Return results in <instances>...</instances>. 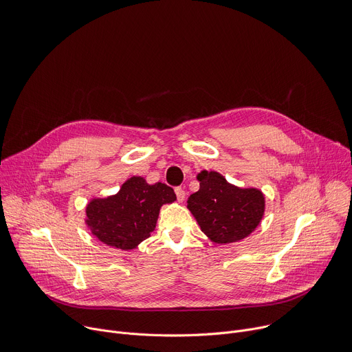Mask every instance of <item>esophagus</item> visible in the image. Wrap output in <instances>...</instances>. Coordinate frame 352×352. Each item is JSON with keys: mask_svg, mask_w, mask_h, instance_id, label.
<instances>
[{"mask_svg": "<svg viewBox=\"0 0 352 352\" xmlns=\"http://www.w3.org/2000/svg\"><path fill=\"white\" fill-rule=\"evenodd\" d=\"M175 195H177V199L182 202L185 199V190L182 188H175Z\"/></svg>", "mask_w": 352, "mask_h": 352, "instance_id": "esophagus-1", "label": "esophagus"}]
</instances>
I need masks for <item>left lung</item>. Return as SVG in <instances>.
<instances>
[{"label": "left lung", "mask_w": 352, "mask_h": 352, "mask_svg": "<svg viewBox=\"0 0 352 352\" xmlns=\"http://www.w3.org/2000/svg\"><path fill=\"white\" fill-rule=\"evenodd\" d=\"M199 190L190 195L186 208L201 230L216 244H229L248 237L265 213V197L258 188H240L217 171L197 175Z\"/></svg>", "instance_id": "left-lung-1"}]
</instances>
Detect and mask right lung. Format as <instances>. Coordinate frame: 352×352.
I'll use <instances>...</instances> for the list:
<instances>
[{"label": "right lung", "mask_w": 352, "mask_h": 352, "mask_svg": "<svg viewBox=\"0 0 352 352\" xmlns=\"http://www.w3.org/2000/svg\"><path fill=\"white\" fill-rule=\"evenodd\" d=\"M177 201L166 184L143 177L126 179L115 195L92 198L85 206V225L101 243L123 251L135 250L155 229L160 209Z\"/></svg>", "instance_id": "right-lung-1"}]
</instances>
